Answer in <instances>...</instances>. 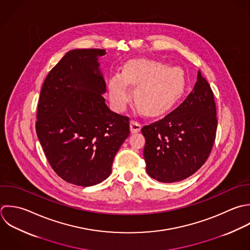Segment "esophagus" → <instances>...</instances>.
Instances as JSON below:
<instances>
[{
  "mask_svg": "<svg viewBox=\"0 0 250 250\" xmlns=\"http://www.w3.org/2000/svg\"><path fill=\"white\" fill-rule=\"evenodd\" d=\"M129 127H130V131L132 133H136V132H139L140 129H141V124L138 123L137 121H134V120H131L130 121V124H129Z\"/></svg>",
  "mask_w": 250,
  "mask_h": 250,
  "instance_id": "1",
  "label": "esophagus"
}]
</instances>
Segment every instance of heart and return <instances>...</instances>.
Returning a JSON list of instances; mask_svg holds the SVG:
<instances>
[{"mask_svg":"<svg viewBox=\"0 0 250 250\" xmlns=\"http://www.w3.org/2000/svg\"><path fill=\"white\" fill-rule=\"evenodd\" d=\"M128 84L137 86L134 100L138 109L155 116L168 110L185 90V74L178 67L167 68L163 63L137 59L127 62L123 75L115 74L109 83L110 97L117 108L129 99Z\"/></svg>","mask_w":250,"mask_h":250,"instance_id":"1","label":"heart"}]
</instances>
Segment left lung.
I'll return each mask as SVG.
<instances>
[{"label": "left lung", "mask_w": 250, "mask_h": 250, "mask_svg": "<svg viewBox=\"0 0 250 250\" xmlns=\"http://www.w3.org/2000/svg\"><path fill=\"white\" fill-rule=\"evenodd\" d=\"M216 128L214 95L199 71L197 83L187 98L165 118L142 127L147 173L164 183L178 182L193 175L207 162Z\"/></svg>", "instance_id": "obj_1"}]
</instances>
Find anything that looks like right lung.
<instances>
[{"mask_svg": "<svg viewBox=\"0 0 250 250\" xmlns=\"http://www.w3.org/2000/svg\"><path fill=\"white\" fill-rule=\"evenodd\" d=\"M105 49H73L49 71L41 89L36 132L55 173L77 186H93L112 172L129 135V118L112 112L98 57Z\"/></svg>", "mask_w": 250, "mask_h": 250, "instance_id": "obj_1", "label": "right lung"}]
</instances>
